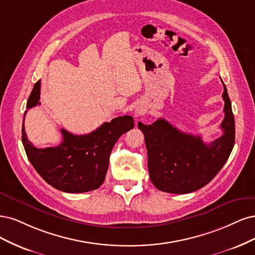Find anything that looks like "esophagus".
<instances>
[{"label":"esophagus","instance_id":"obj_1","mask_svg":"<svg viewBox=\"0 0 255 255\" xmlns=\"http://www.w3.org/2000/svg\"><path fill=\"white\" fill-rule=\"evenodd\" d=\"M135 113H137V114H138V113H141V110H136V111H135Z\"/></svg>","mask_w":255,"mask_h":255}]
</instances>
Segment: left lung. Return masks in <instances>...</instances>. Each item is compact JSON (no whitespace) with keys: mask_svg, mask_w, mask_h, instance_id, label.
<instances>
[{"mask_svg":"<svg viewBox=\"0 0 255 255\" xmlns=\"http://www.w3.org/2000/svg\"><path fill=\"white\" fill-rule=\"evenodd\" d=\"M223 98V135L210 144H205L199 135L182 132L164 119L151 125L138 123L148 153L149 177L158 190L171 194L192 193L207 185L223 168L235 141L234 116L225 84Z\"/></svg>","mask_w":255,"mask_h":255,"instance_id":"obj_1","label":"left lung"}]
</instances>
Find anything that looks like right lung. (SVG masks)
Masks as SVG:
<instances>
[{"mask_svg":"<svg viewBox=\"0 0 255 255\" xmlns=\"http://www.w3.org/2000/svg\"><path fill=\"white\" fill-rule=\"evenodd\" d=\"M40 86L38 80L32 88L28 109L40 105ZM133 127V118L124 116L104 123L88 134L75 135L61 129L62 142L58 146L37 148L27 138L23 122L22 143L31 165L48 184L65 193H85L103 184L114 144Z\"/></svg>","mask_w":255,"mask_h":255,"instance_id":"add662e5","label":"right lung"}]
</instances>
